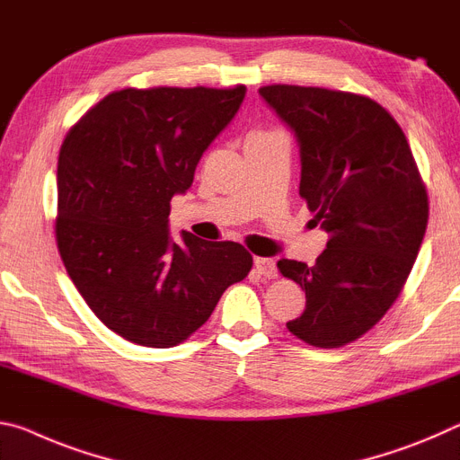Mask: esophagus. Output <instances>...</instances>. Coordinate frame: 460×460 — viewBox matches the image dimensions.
Masks as SVG:
<instances>
[{"instance_id":"1","label":"esophagus","mask_w":460,"mask_h":460,"mask_svg":"<svg viewBox=\"0 0 460 460\" xmlns=\"http://www.w3.org/2000/svg\"><path fill=\"white\" fill-rule=\"evenodd\" d=\"M254 270H257L261 277H265V279H275L277 277V265L273 259L257 257L254 259Z\"/></svg>"}]
</instances>
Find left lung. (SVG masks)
Instances as JSON below:
<instances>
[{
  "instance_id": "left-lung-1",
  "label": "left lung",
  "mask_w": 460,
  "mask_h": 460,
  "mask_svg": "<svg viewBox=\"0 0 460 460\" xmlns=\"http://www.w3.org/2000/svg\"><path fill=\"white\" fill-rule=\"evenodd\" d=\"M259 93L296 134L299 195L328 232L315 265L277 262L305 291V310L288 328L315 349H338L402 293L426 234L424 181L400 124L371 97L299 85Z\"/></svg>"
}]
</instances>
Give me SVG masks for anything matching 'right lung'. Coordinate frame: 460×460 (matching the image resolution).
Instances as JSON below:
<instances>
[{
    "mask_svg": "<svg viewBox=\"0 0 460 460\" xmlns=\"http://www.w3.org/2000/svg\"><path fill=\"white\" fill-rule=\"evenodd\" d=\"M246 87H153L105 95L60 146L57 244L75 288L111 332L171 349L208 322L252 257L238 243L169 232L172 195Z\"/></svg>",
    "mask_w": 460,
    "mask_h": 460,
    "instance_id": "1",
    "label": "right lung"
}]
</instances>
